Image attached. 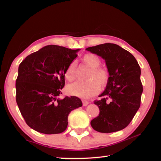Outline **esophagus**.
Segmentation results:
<instances>
[{
	"label": "esophagus",
	"mask_w": 161,
	"mask_h": 161,
	"mask_svg": "<svg viewBox=\"0 0 161 161\" xmlns=\"http://www.w3.org/2000/svg\"><path fill=\"white\" fill-rule=\"evenodd\" d=\"M82 103H83V106H87L89 103V102H88V101H86V100H82Z\"/></svg>",
	"instance_id": "obj_1"
}]
</instances>
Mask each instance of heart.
<instances>
[{"label":"heart","instance_id":"heart-1","mask_svg":"<svg viewBox=\"0 0 161 161\" xmlns=\"http://www.w3.org/2000/svg\"><path fill=\"white\" fill-rule=\"evenodd\" d=\"M82 60L87 66L92 68L91 72L87 77L86 81H76L68 85L67 92L73 96L87 99L96 95L99 92V85L104 87L109 80L110 75L106 68L99 67L102 60L97 54L88 53L82 57ZM77 64L73 61L68 65L65 70L64 77L67 81H72L75 79Z\"/></svg>","mask_w":161,"mask_h":161}]
</instances>
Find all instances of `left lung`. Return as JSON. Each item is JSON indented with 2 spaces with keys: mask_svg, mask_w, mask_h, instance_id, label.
Returning <instances> with one entry per match:
<instances>
[{
  "mask_svg": "<svg viewBox=\"0 0 161 161\" xmlns=\"http://www.w3.org/2000/svg\"><path fill=\"white\" fill-rule=\"evenodd\" d=\"M86 50L104 59L110 75L106 89L99 95L102 99L94 102L100 112L91 126L101 133L119 131L130 124L140 107L143 86L139 64L129 51L113 43Z\"/></svg>",
  "mask_w": 161,
  "mask_h": 161,
  "instance_id": "obj_1",
  "label": "left lung"
}]
</instances>
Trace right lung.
Returning <instances> with one entry per match:
<instances>
[{
  "mask_svg": "<svg viewBox=\"0 0 161 161\" xmlns=\"http://www.w3.org/2000/svg\"><path fill=\"white\" fill-rule=\"evenodd\" d=\"M79 50L47 45L19 65L16 102L31 129L45 134L62 133L67 127L69 113L82 106L77 97L59 98L65 84V70Z\"/></svg>",
  "mask_w": 161,
  "mask_h": 161,
  "instance_id": "obj_1",
  "label": "right lung"
}]
</instances>
